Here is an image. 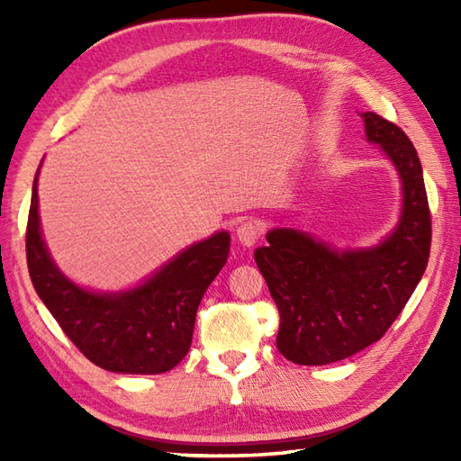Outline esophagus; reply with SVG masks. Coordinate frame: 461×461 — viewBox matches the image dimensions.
Segmentation results:
<instances>
[{
  "label": "esophagus",
  "instance_id": "esophagus-1",
  "mask_svg": "<svg viewBox=\"0 0 461 461\" xmlns=\"http://www.w3.org/2000/svg\"><path fill=\"white\" fill-rule=\"evenodd\" d=\"M236 233H238L240 243L251 248V246H256V243L259 241V238L263 236V225L259 221H256V220H246V221H241L238 225V231Z\"/></svg>",
  "mask_w": 461,
  "mask_h": 461
}]
</instances>
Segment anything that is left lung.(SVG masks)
Masks as SVG:
<instances>
[{"mask_svg": "<svg viewBox=\"0 0 461 461\" xmlns=\"http://www.w3.org/2000/svg\"><path fill=\"white\" fill-rule=\"evenodd\" d=\"M360 116L366 140L380 146L402 184L396 228L378 246L340 251L307 231L276 228L253 253L279 309L277 348L295 365H330L382 339L428 266L432 220L414 144L376 113Z\"/></svg>", "mask_w": 461, "mask_h": 461, "instance_id": "1", "label": "left lung"}]
</instances>
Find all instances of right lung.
I'll list each match as a JSON object with an SVG mask.
<instances>
[{"instance_id":"obj_1","label":"right lung","mask_w":461,"mask_h":461,"mask_svg":"<svg viewBox=\"0 0 461 461\" xmlns=\"http://www.w3.org/2000/svg\"><path fill=\"white\" fill-rule=\"evenodd\" d=\"M41 168V164H39ZM37 176L27 220V267L39 299L73 345L96 366L121 375H160L188 355L205 289L228 261L230 233L218 231L116 293L83 289L55 266L39 221Z\"/></svg>"}]
</instances>
